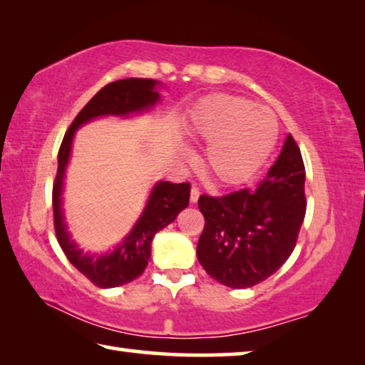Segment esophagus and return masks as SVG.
Returning <instances> with one entry per match:
<instances>
[{"label":"esophagus","instance_id":"34e87169","mask_svg":"<svg viewBox=\"0 0 365 365\" xmlns=\"http://www.w3.org/2000/svg\"><path fill=\"white\" fill-rule=\"evenodd\" d=\"M200 195H201L200 188L193 187V188H191V191H190V201H191V202H196L197 200H200Z\"/></svg>","mask_w":365,"mask_h":365}]
</instances>
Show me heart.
Segmentation results:
<instances>
[{
  "label": "heart",
  "mask_w": 365,
  "mask_h": 365,
  "mask_svg": "<svg viewBox=\"0 0 365 365\" xmlns=\"http://www.w3.org/2000/svg\"><path fill=\"white\" fill-rule=\"evenodd\" d=\"M185 132L207 143L202 168L219 187H240L256 175L274 151L279 120L269 108L232 95L202 98L191 108Z\"/></svg>",
  "instance_id": "1"
}]
</instances>
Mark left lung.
Wrapping results in <instances>:
<instances>
[{"instance_id":"8db88e82","label":"left lung","mask_w":365,"mask_h":365,"mask_svg":"<svg viewBox=\"0 0 365 365\" xmlns=\"http://www.w3.org/2000/svg\"><path fill=\"white\" fill-rule=\"evenodd\" d=\"M304 180L299 146L288 135L256 190L201 195L205 230L196 256L202 269L230 288L255 287L275 274L292 256L304 220Z\"/></svg>"}]
</instances>
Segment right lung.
Listing matches in <instances>:
<instances>
[{"label":"right lung","mask_w":365,"mask_h":365,"mask_svg":"<svg viewBox=\"0 0 365 365\" xmlns=\"http://www.w3.org/2000/svg\"><path fill=\"white\" fill-rule=\"evenodd\" d=\"M153 78H123L108 83L85 104L66 132L58 153V174L53 185L54 230L58 243L69 262L100 288H114L130 283L143 274L151 257V242L159 230L175 220L178 212L188 206L190 183L158 182L151 190L146 206L130 233L113 251L90 255L73 242L63 211L66 168L69 164L73 135L83 123L103 115L128 117L150 110L159 103L158 86Z\"/></svg>","instance_id":"right-lung-1"}]
</instances>
